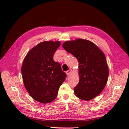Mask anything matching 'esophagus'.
Instances as JSON below:
<instances>
[{
	"instance_id": "esophagus-1",
	"label": "esophagus",
	"mask_w": 129,
	"mask_h": 129,
	"mask_svg": "<svg viewBox=\"0 0 129 129\" xmlns=\"http://www.w3.org/2000/svg\"><path fill=\"white\" fill-rule=\"evenodd\" d=\"M72 73V69H69V70H68L66 72V73H67V75H69L71 74V73Z\"/></svg>"
}]
</instances>
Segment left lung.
<instances>
[{"instance_id":"left-lung-1","label":"left lung","mask_w":129,"mask_h":129,"mask_svg":"<svg viewBox=\"0 0 129 129\" xmlns=\"http://www.w3.org/2000/svg\"><path fill=\"white\" fill-rule=\"evenodd\" d=\"M62 47L73 55L79 62V84L74 87L78 98L89 101L96 97L105 87L109 69L105 55L94 43L78 39L67 41Z\"/></svg>"}]
</instances>
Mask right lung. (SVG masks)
I'll use <instances>...</instances> for the list:
<instances>
[{
    "mask_svg": "<svg viewBox=\"0 0 129 129\" xmlns=\"http://www.w3.org/2000/svg\"><path fill=\"white\" fill-rule=\"evenodd\" d=\"M60 42L45 41L30 50L21 67L24 86L33 99L46 104L54 101L67 75L59 62L54 61Z\"/></svg>",
    "mask_w": 129,
    "mask_h": 129,
    "instance_id": "obj_1",
    "label": "right lung"
}]
</instances>
